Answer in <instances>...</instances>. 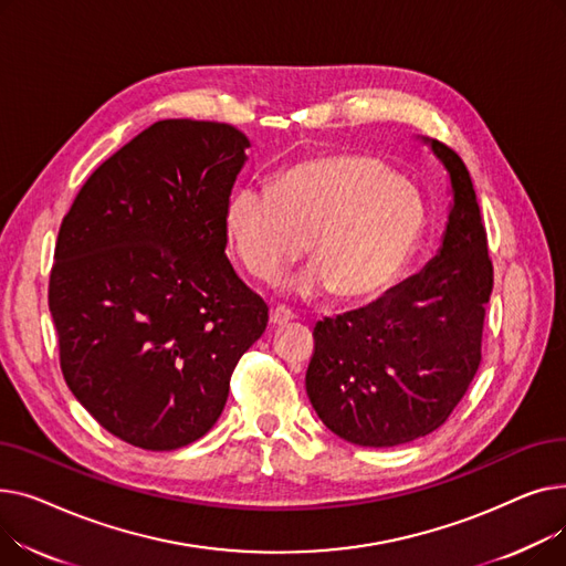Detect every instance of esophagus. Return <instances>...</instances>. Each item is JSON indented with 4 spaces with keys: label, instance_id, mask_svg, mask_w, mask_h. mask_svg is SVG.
<instances>
[{
    "label": "esophagus",
    "instance_id": "obj_1",
    "mask_svg": "<svg viewBox=\"0 0 566 566\" xmlns=\"http://www.w3.org/2000/svg\"><path fill=\"white\" fill-rule=\"evenodd\" d=\"M293 321V314H291V310H286V307H275L273 312H271V325L273 328H280V325H286V323H291Z\"/></svg>",
    "mask_w": 566,
    "mask_h": 566
}]
</instances>
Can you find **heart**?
<instances>
[{
    "instance_id": "1",
    "label": "heart",
    "mask_w": 566,
    "mask_h": 566,
    "mask_svg": "<svg viewBox=\"0 0 566 566\" xmlns=\"http://www.w3.org/2000/svg\"><path fill=\"white\" fill-rule=\"evenodd\" d=\"M224 224L254 277L273 282L310 238L314 263L291 286L301 295L331 289L342 303H363L401 275L422 241L427 206L385 160L337 154L291 165L273 186L238 188Z\"/></svg>"
}]
</instances>
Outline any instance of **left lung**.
I'll return each instance as SVG.
<instances>
[{
  "instance_id": "8db88e82",
  "label": "left lung",
  "mask_w": 566,
  "mask_h": 566,
  "mask_svg": "<svg viewBox=\"0 0 566 566\" xmlns=\"http://www.w3.org/2000/svg\"><path fill=\"white\" fill-rule=\"evenodd\" d=\"M424 142L448 169L454 197L438 254L367 307L314 328L307 397L325 427L363 448H395L436 431L482 363L493 289L484 220L459 154Z\"/></svg>"
}]
</instances>
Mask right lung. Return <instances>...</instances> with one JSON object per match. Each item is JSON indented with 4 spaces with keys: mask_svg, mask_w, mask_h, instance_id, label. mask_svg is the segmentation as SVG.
<instances>
[{
    "mask_svg": "<svg viewBox=\"0 0 566 566\" xmlns=\"http://www.w3.org/2000/svg\"><path fill=\"white\" fill-rule=\"evenodd\" d=\"M250 139L165 118L107 158L59 229L48 305L75 399L169 452L211 431L268 307L229 263L224 211Z\"/></svg>",
    "mask_w": 566,
    "mask_h": 566,
    "instance_id": "right-lung-1",
    "label": "right lung"
}]
</instances>
